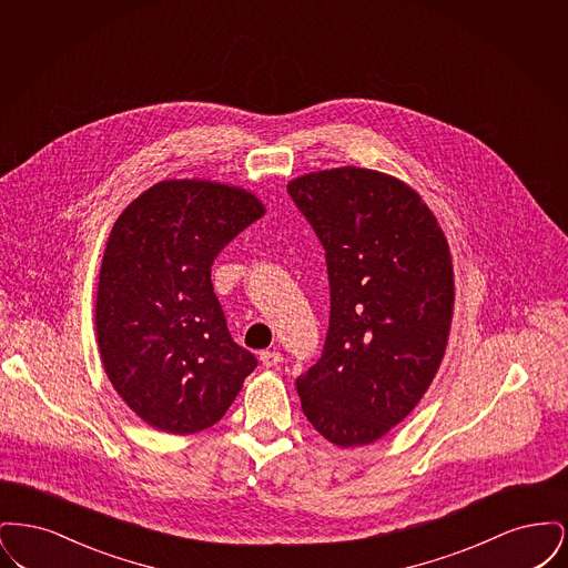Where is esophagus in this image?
Segmentation results:
<instances>
[{
  "mask_svg": "<svg viewBox=\"0 0 568 568\" xmlns=\"http://www.w3.org/2000/svg\"><path fill=\"white\" fill-rule=\"evenodd\" d=\"M260 359H262V364L264 366H276V364H281L283 362V353L276 352V349H266V352L260 353Z\"/></svg>",
  "mask_w": 568,
  "mask_h": 568,
  "instance_id": "1",
  "label": "esophagus"
}]
</instances>
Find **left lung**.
Listing matches in <instances>:
<instances>
[{"instance_id":"obj_1","label":"left lung","mask_w":568,"mask_h":568,"mask_svg":"<svg viewBox=\"0 0 568 568\" xmlns=\"http://www.w3.org/2000/svg\"><path fill=\"white\" fill-rule=\"evenodd\" d=\"M325 251L329 325L296 378L302 410L338 447L400 424L443 359L454 311L449 246L430 209L394 176L336 168L287 185Z\"/></svg>"}]
</instances>
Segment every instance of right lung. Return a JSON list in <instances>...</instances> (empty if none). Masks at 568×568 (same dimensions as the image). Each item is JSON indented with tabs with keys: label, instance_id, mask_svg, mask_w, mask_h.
<instances>
[{
	"label": "right lung",
	"instance_id": "right-lung-1",
	"mask_svg": "<svg viewBox=\"0 0 568 568\" xmlns=\"http://www.w3.org/2000/svg\"><path fill=\"white\" fill-rule=\"evenodd\" d=\"M260 216L264 206L244 190L163 181L116 219L98 285V345L112 387L149 426L211 428L257 366L227 329L211 268Z\"/></svg>",
	"mask_w": 568,
	"mask_h": 568
}]
</instances>
